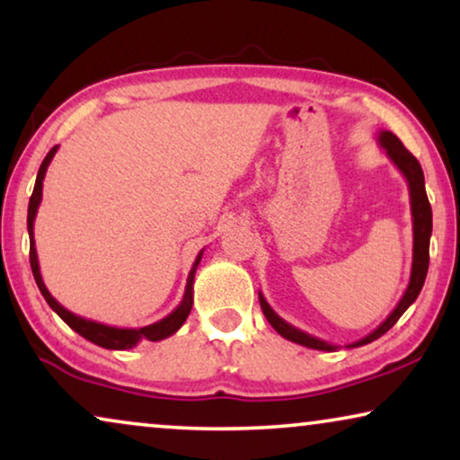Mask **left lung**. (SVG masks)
<instances>
[{
  "instance_id": "1",
  "label": "left lung",
  "mask_w": 460,
  "mask_h": 460,
  "mask_svg": "<svg viewBox=\"0 0 460 460\" xmlns=\"http://www.w3.org/2000/svg\"><path fill=\"white\" fill-rule=\"evenodd\" d=\"M381 144V148L385 150V155L392 159L395 167L400 169V173L406 178L408 192H411V213H412V270H411V280H408V287L398 305L394 307V312L383 320V323L376 326L373 332H368L367 337H362L360 341H354L345 348H360V345H367L375 339L392 329V326L398 323L402 314H404L408 307L414 304V299L419 297L420 288L425 285L427 268H429V238H431V205L429 199H427L425 192V175L423 169H420V163L414 159V156L404 148V144L398 140V136H394L392 131H379V137H376ZM260 305L263 310V316L268 318V323L274 326V331L279 332L280 337L288 339V341L305 345V348L320 349V351H335L339 345H332L329 341H323V339L307 335V332L295 329L293 324H288L287 320H282L279 314H276L266 297L260 293Z\"/></svg>"
}]
</instances>
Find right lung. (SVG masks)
<instances>
[{"label": "right lung", "mask_w": 460, "mask_h": 460, "mask_svg": "<svg viewBox=\"0 0 460 460\" xmlns=\"http://www.w3.org/2000/svg\"><path fill=\"white\" fill-rule=\"evenodd\" d=\"M56 150L58 146H54L49 153L46 155V159H43L40 172H37V180H35V188H33V194H31L29 199V216H27V228H29V243H31V249H29V260H31V270H33V276H35V282L37 287H40V291L43 297H46L48 305L52 307V310L58 314V316L65 320V323L71 326L75 332H79L81 337L87 339V341L100 345V348L104 349H131L136 348L137 343L142 341V339H148V341H161V339H167L172 337L175 331L180 329L181 324L186 323L188 314L192 310V293H194V272H197L199 263H200V257H203V251L200 249V253L197 255V260L192 263V270L190 274H188V280H186V291H184V297H181L180 305L175 307L172 314H167L165 318L159 320V323H153L148 326H142V329H119V326H109V324H102V323H96V320H90V318H81L77 314L68 312L66 307H62L58 301L52 297V293L48 291V287L43 285V279H41V272H40V260H37V251H35V238H33V226H35V216H37V209H40V203H41V190H43V178H46V172H48V165L52 163Z\"/></svg>", "instance_id": "1"}]
</instances>
